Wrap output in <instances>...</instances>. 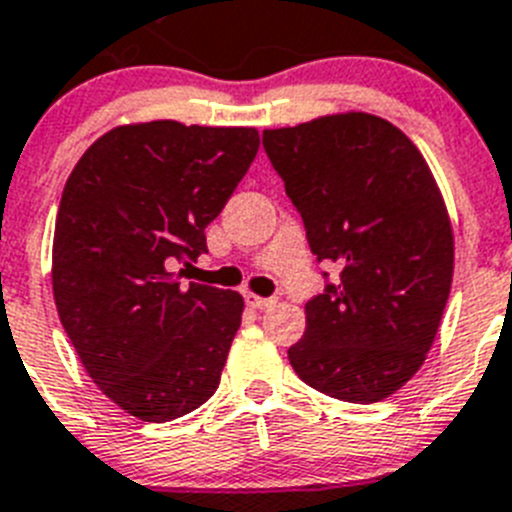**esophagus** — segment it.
Listing matches in <instances>:
<instances>
[{
	"label": "esophagus",
	"mask_w": 512,
	"mask_h": 512,
	"mask_svg": "<svg viewBox=\"0 0 512 512\" xmlns=\"http://www.w3.org/2000/svg\"><path fill=\"white\" fill-rule=\"evenodd\" d=\"M244 301H247V306H250V309H257V311H265L275 304V299H265V296H257V293H247V296H244Z\"/></svg>",
	"instance_id": "34e87169"
}]
</instances>
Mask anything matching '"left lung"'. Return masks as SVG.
Here are the masks:
<instances>
[{"mask_svg":"<svg viewBox=\"0 0 512 512\" xmlns=\"http://www.w3.org/2000/svg\"><path fill=\"white\" fill-rule=\"evenodd\" d=\"M311 252L340 283L306 301L288 361L342 402L391 397L420 371L453 281V229L428 162L397 126L335 113L262 131Z\"/></svg>","mask_w":512,"mask_h":512,"instance_id":"8db88e82","label":"left lung"}]
</instances>
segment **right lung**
Returning <instances> with one entry per match:
<instances>
[{
  "label": "right lung",
  "mask_w": 512,
  "mask_h": 512,
  "mask_svg": "<svg viewBox=\"0 0 512 512\" xmlns=\"http://www.w3.org/2000/svg\"><path fill=\"white\" fill-rule=\"evenodd\" d=\"M260 149L257 128L128 123L71 170L53 231V301L84 371L144 422L198 410L219 389L242 324L237 291L190 283L206 226Z\"/></svg>",
  "instance_id": "obj_1"
}]
</instances>
